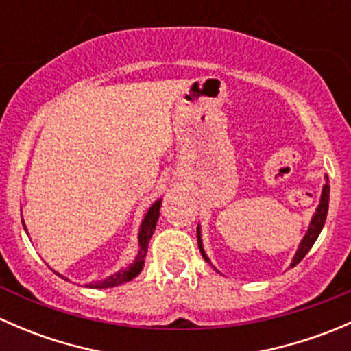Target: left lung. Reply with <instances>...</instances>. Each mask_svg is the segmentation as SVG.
<instances>
[{
    "mask_svg": "<svg viewBox=\"0 0 351 351\" xmlns=\"http://www.w3.org/2000/svg\"><path fill=\"white\" fill-rule=\"evenodd\" d=\"M328 204H329V185L326 183L323 189V197H321V202H319V207H317L316 214H314L313 217V222H311V228L309 231H307V234L304 236L302 243H300L299 250H297L295 256H293L292 260V267H295L297 263H299L300 260H302L304 256H306L307 253H309V250L313 247V244L316 243L317 236H319L321 229H323L324 222H326V215H328ZM197 241H198V247H200V253L202 256L205 258V260L208 261L207 254H205L204 247H202V239H200V231L197 229Z\"/></svg>",
    "mask_w": 351,
    "mask_h": 351,
    "instance_id": "left-lung-1",
    "label": "left lung"
}]
</instances>
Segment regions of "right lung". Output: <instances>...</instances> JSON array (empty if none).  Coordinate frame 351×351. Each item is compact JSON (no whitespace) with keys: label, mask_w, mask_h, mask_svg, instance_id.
I'll return each mask as SVG.
<instances>
[{"label":"right lung","mask_w":351,"mask_h":351,"mask_svg":"<svg viewBox=\"0 0 351 351\" xmlns=\"http://www.w3.org/2000/svg\"><path fill=\"white\" fill-rule=\"evenodd\" d=\"M159 208H161V200L156 202L153 207L147 210L146 217H144L143 226H141V231H139L141 250H139V254H137L136 261H134L129 268H125V270H120L119 274L108 277L107 280L97 282V284H90V287H95V289H108V287L122 285V284H125V282L132 280L136 275L141 274V270H143V265H144V258H146V253H147V244H149V239H151V236H153V232L156 229V222H158V217H159ZM59 277H61V275H59Z\"/></svg>","instance_id":"add662e5"}]
</instances>
